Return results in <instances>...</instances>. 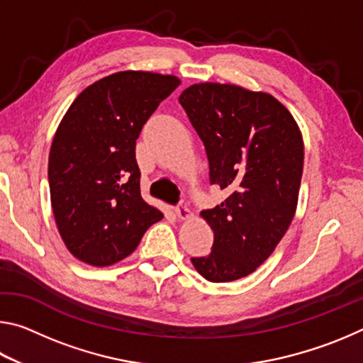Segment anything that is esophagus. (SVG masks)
Wrapping results in <instances>:
<instances>
[{
  "label": "esophagus",
  "mask_w": 363,
  "mask_h": 363,
  "mask_svg": "<svg viewBox=\"0 0 363 363\" xmlns=\"http://www.w3.org/2000/svg\"><path fill=\"white\" fill-rule=\"evenodd\" d=\"M176 214H177V218H181V219H189V218H192V213H190V210H189V206H187V203L184 200H181L179 201V205L176 206Z\"/></svg>",
  "instance_id": "34e87169"
}]
</instances>
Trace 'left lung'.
Wrapping results in <instances>:
<instances>
[{
    "label": "left lung",
    "mask_w": 363,
    "mask_h": 363,
    "mask_svg": "<svg viewBox=\"0 0 363 363\" xmlns=\"http://www.w3.org/2000/svg\"><path fill=\"white\" fill-rule=\"evenodd\" d=\"M179 102L205 145L210 182L229 192L201 211L214 242L211 253L192 264L216 284L247 277L272 255L296 211L301 131L274 96L242 86L192 84Z\"/></svg>",
    "instance_id": "obj_1"
}]
</instances>
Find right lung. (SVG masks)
Here are the masks:
<instances>
[{
  "mask_svg": "<svg viewBox=\"0 0 363 363\" xmlns=\"http://www.w3.org/2000/svg\"><path fill=\"white\" fill-rule=\"evenodd\" d=\"M181 84L173 75L118 72L79 94L54 136L48 177L60 237L91 266L125 259L163 218L140 195L136 139Z\"/></svg>",
  "mask_w": 363,
  "mask_h": 363,
  "instance_id": "obj_1",
  "label": "right lung"
}]
</instances>
